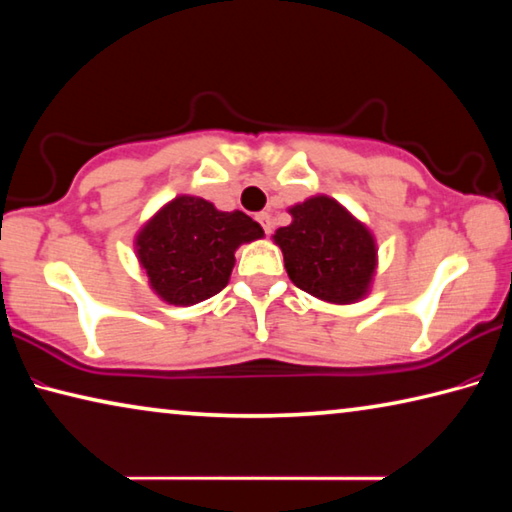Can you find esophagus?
Listing matches in <instances>:
<instances>
[{
    "label": "esophagus",
    "instance_id": "1",
    "mask_svg": "<svg viewBox=\"0 0 512 512\" xmlns=\"http://www.w3.org/2000/svg\"><path fill=\"white\" fill-rule=\"evenodd\" d=\"M257 221L262 223V228H264L266 235H271V232H273V221H271V214H268V212H259V214H257Z\"/></svg>",
    "mask_w": 512,
    "mask_h": 512
}]
</instances>
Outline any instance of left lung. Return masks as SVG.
Segmentation results:
<instances>
[{"label":"left lung","mask_w":512,"mask_h":512,"mask_svg":"<svg viewBox=\"0 0 512 512\" xmlns=\"http://www.w3.org/2000/svg\"><path fill=\"white\" fill-rule=\"evenodd\" d=\"M293 221L273 235L298 289L334 305H350L370 289L377 246L370 230L329 196L291 207Z\"/></svg>","instance_id":"left-lung-1"}]
</instances>
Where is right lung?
Wrapping results in <instances>:
<instances>
[{
    "label": "right lung",
    "mask_w": 512,
    "mask_h": 512,
    "mask_svg": "<svg viewBox=\"0 0 512 512\" xmlns=\"http://www.w3.org/2000/svg\"><path fill=\"white\" fill-rule=\"evenodd\" d=\"M264 235L244 212H219L198 196H178L135 239L151 289L169 305L187 307L219 293L230 280L235 250Z\"/></svg>",
    "instance_id": "right-lung-1"
}]
</instances>
